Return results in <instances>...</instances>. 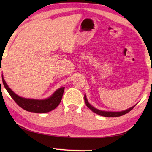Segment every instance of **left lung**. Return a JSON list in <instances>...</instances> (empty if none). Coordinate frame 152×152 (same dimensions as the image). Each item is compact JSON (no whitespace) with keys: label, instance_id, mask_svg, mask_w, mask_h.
I'll use <instances>...</instances> for the list:
<instances>
[{"label":"left lung","instance_id":"obj_1","mask_svg":"<svg viewBox=\"0 0 152 152\" xmlns=\"http://www.w3.org/2000/svg\"><path fill=\"white\" fill-rule=\"evenodd\" d=\"M84 101H85V103H86V104L87 106V107L88 108V109H90L91 111H93V112H95V113L98 114L99 115H102V116H104V117H120V116H122L124 115V114L127 113L129 112L130 111H132V110L134 109V107H131L130 109H129L127 110H126V111H120V112H109V111H100V110H98L97 109H95L93 107H92L90 104L88 103V100H87L86 99V95H84Z\"/></svg>","mask_w":152,"mask_h":152}]
</instances>
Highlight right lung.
<instances>
[{"label": "right lung", "instance_id": "1", "mask_svg": "<svg viewBox=\"0 0 152 152\" xmlns=\"http://www.w3.org/2000/svg\"><path fill=\"white\" fill-rule=\"evenodd\" d=\"M2 80L4 86L9 93L10 96L14 99V102L21 107L22 109L26 110L27 111L33 112V113H47L55 109L59 103L61 102L62 96L64 91V87H61L57 90L55 93L49 98L39 100V99H26L19 97L18 95H16L11 89H10L6 84L5 81L2 76Z\"/></svg>", "mask_w": 152, "mask_h": 152}]
</instances>
